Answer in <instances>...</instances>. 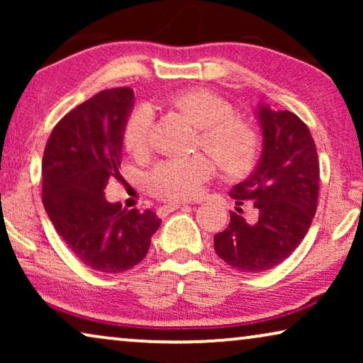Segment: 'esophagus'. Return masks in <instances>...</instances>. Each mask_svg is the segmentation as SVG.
Here are the masks:
<instances>
[{
	"instance_id": "obj_1",
	"label": "esophagus",
	"mask_w": 363,
	"mask_h": 363,
	"mask_svg": "<svg viewBox=\"0 0 363 363\" xmlns=\"http://www.w3.org/2000/svg\"><path fill=\"white\" fill-rule=\"evenodd\" d=\"M185 206L186 205H182V203H168V205H163L158 208V213H160L162 216H167L168 213L175 211V210H178V208H185Z\"/></svg>"
}]
</instances>
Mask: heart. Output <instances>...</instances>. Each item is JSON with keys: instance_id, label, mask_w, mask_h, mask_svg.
Returning <instances> with one entry per match:
<instances>
[{"instance_id": "obj_1", "label": "heart", "mask_w": 363, "mask_h": 363, "mask_svg": "<svg viewBox=\"0 0 363 363\" xmlns=\"http://www.w3.org/2000/svg\"><path fill=\"white\" fill-rule=\"evenodd\" d=\"M168 106L182 113L193 127L200 128V142L220 167L230 175L250 170L256 160L259 138L250 123L235 117V111L216 94L191 89L168 97ZM150 112H133L128 118L123 143L132 155H142L148 145ZM215 163L203 155L173 158L162 162L148 175L153 195L165 200H188L195 196L201 183L213 177Z\"/></svg>"}]
</instances>
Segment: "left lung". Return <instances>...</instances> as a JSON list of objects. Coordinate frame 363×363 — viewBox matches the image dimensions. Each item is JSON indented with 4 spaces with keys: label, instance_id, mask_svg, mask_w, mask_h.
I'll return each mask as SVG.
<instances>
[{
    "label": "left lung",
    "instance_id": "left-lung-1",
    "mask_svg": "<svg viewBox=\"0 0 363 363\" xmlns=\"http://www.w3.org/2000/svg\"><path fill=\"white\" fill-rule=\"evenodd\" d=\"M255 116L262 150L250 177L230 190L240 205L251 201L255 221L230 213V225L215 235V251L242 272H262L289 257L309 231L319 196V160L309 128L296 113L257 104Z\"/></svg>",
    "mask_w": 363,
    "mask_h": 363
}]
</instances>
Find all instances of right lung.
<instances>
[{
	"instance_id": "right-lung-1",
	"label": "right lung",
	"mask_w": 363,
	"mask_h": 363,
	"mask_svg": "<svg viewBox=\"0 0 363 363\" xmlns=\"http://www.w3.org/2000/svg\"><path fill=\"white\" fill-rule=\"evenodd\" d=\"M133 102L130 87L96 94L59 121L43 157L49 220L79 261L108 274L137 266L162 223L155 211H128L104 193L118 177Z\"/></svg>"
}]
</instances>
